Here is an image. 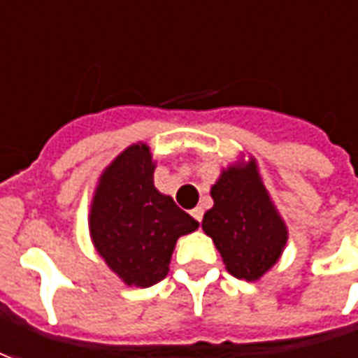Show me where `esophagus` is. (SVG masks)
Masks as SVG:
<instances>
[{"instance_id": "1", "label": "esophagus", "mask_w": 358, "mask_h": 358, "mask_svg": "<svg viewBox=\"0 0 358 358\" xmlns=\"http://www.w3.org/2000/svg\"><path fill=\"white\" fill-rule=\"evenodd\" d=\"M203 214H204V210H203V208H201V206H196V208H193V210H191V216H193V218L196 222L203 220Z\"/></svg>"}]
</instances>
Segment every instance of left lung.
I'll return each instance as SVG.
<instances>
[{"label": "left lung", "mask_w": 358, "mask_h": 358, "mask_svg": "<svg viewBox=\"0 0 358 358\" xmlns=\"http://www.w3.org/2000/svg\"><path fill=\"white\" fill-rule=\"evenodd\" d=\"M210 194L214 206L204 214V234L220 251L230 275L257 280L278 261L288 230L261 181L255 159L224 169Z\"/></svg>", "instance_id": "obj_1"}]
</instances>
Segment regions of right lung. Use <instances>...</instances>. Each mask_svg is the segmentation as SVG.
Returning <instances> with one entry per match:
<instances>
[{"instance_id": "obj_1", "label": "right lung", "mask_w": 358, "mask_h": 358, "mask_svg": "<svg viewBox=\"0 0 358 358\" xmlns=\"http://www.w3.org/2000/svg\"><path fill=\"white\" fill-rule=\"evenodd\" d=\"M148 144H132L99 177L90 210L91 241L128 287L146 288L165 278L175 243L199 222L154 185Z\"/></svg>"}]
</instances>
